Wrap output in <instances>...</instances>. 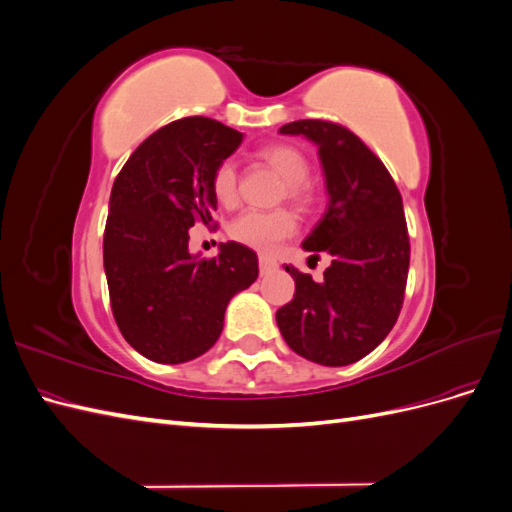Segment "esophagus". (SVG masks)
<instances>
[{
	"mask_svg": "<svg viewBox=\"0 0 512 512\" xmlns=\"http://www.w3.org/2000/svg\"><path fill=\"white\" fill-rule=\"evenodd\" d=\"M258 267H260V275H269L271 271L277 269V262L269 256H260L258 258Z\"/></svg>",
	"mask_w": 512,
	"mask_h": 512,
	"instance_id": "obj_1",
	"label": "esophagus"
}]
</instances>
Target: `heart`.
<instances>
[{"mask_svg":"<svg viewBox=\"0 0 512 512\" xmlns=\"http://www.w3.org/2000/svg\"><path fill=\"white\" fill-rule=\"evenodd\" d=\"M260 158L265 160L277 175L286 181V198L294 205L307 207L312 200V190L305 183L309 164L299 149L290 145H271L260 151ZM213 194L224 207H235L239 200V173L237 164L232 160L220 162L215 168L213 179ZM230 237L237 243L252 247L256 252L271 254L280 247L286 239L297 232V220L286 209L277 211H243L230 222Z\"/></svg>","mask_w":512,"mask_h":512,"instance_id":"heart-1","label":"heart"}]
</instances>
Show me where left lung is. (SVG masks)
<instances>
[{
  "label": "left lung",
  "mask_w": 512,
  "mask_h": 512,
  "mask_svg": "<svg viewBox=\"0 0 512 512\" xmlns=\"http://www.w3.org/2000/svg\"><path fill=\"white\" fill-rule=\"evenodd\" d=\"M280 132L318 147L329 207L303 250L327 252L331 267L314 282L286 265L294 299L277 309V327L303 359L350 365L391 333L401 312L410 267L404 203L386 166L344 126L301 119Z\"/></svg>",
  "instance_id": "obj_1"
}]
</instances>
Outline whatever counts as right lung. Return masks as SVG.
<instances>
[{
	"label": "right lung",
	"instance_id": "right-lung-1",
	"mask_svg": "<svg viewBox=\"0 0 512 512\" xmlns=\"http://www.w3.org/2000/svg\"><path fill=\"white\" fill-rule=\"evenodd\" d=\"M243 134L207 117L153 132L117 175L104 228V271L113 316L126 342L156 363L205 354L222 333L228 301L258 277L256 254L220 243L190 254V228L218 209L213 173Z\"/></svg>",
	"mask_w": 512,
	"mask_h": 512
}]
</instances>
